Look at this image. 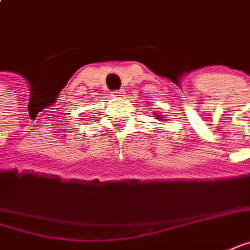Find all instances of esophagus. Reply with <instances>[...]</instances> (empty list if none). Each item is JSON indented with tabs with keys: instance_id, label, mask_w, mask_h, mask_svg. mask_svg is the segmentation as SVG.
I'll return each instance as SVG.
<instances>
[{
	"instance_id": "34e87169",
	"label": "esophagus",
	"mask_w": 250,
	"mask_h": 250,
	"mask_svg": "<svg viewBox=\"0 0 250 250\" xmlns=\"http://www.w3.org/2000/svg\"><path fill=\"white\" fill-rule=\"evenodd\" d=\"M123 94H125V91L123 90L113 91V92H112V95H113V97H116V98H119V97H123Z\"/></svg>"
}]
</instances>
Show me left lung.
<instances>
[{
	"instance_id": "1",
	"label": "left lung",
	"mask_w": 250,
	"mask_h": 250,
	"mask_svg": "<svg viewBox=\"0 0 250 250\" xmlns=\"http://www.w3.org/2000/svg\"><path fill=\"white\" fill-rule=\"evenodd\" d=\"M153 115H155V119H158V120H160V122H165V120H166V119H163V117H162V115L156 113V112H153Z\"/></svg>"
}]
</instances>
